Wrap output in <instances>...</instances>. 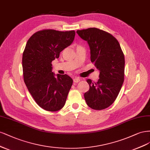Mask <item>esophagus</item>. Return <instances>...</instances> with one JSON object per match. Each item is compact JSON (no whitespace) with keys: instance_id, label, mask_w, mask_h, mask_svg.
I'll return each instance as SVG.
<instances>
[{"instance_id":"1","label":"esophagus","mask_w":150,"mask_h":150,"mask_svg":"<svg viewBox=\"0 0 150 150\" xmlns=\"http://www.w3.org/2000/svg\"><path fill=\"white\" fill-rule=\"evenodd\" d=\"M80 81V79L79 77H75V79H74V82H75V83H79Z\"/></svg>"}]
</instances>
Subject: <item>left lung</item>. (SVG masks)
Listing matches in <instances>:
<instances>
[{"mask_svg": "<svg viewBox=\"0 0 150 150\" xmlns=\"http://www.w3.org/2000/svg\"><path fill=\"white\" fill-rule=\"evenodd\" d=\"M76 33L87 41L91 62L100 70L97 81L86 80L90 86L84 94L86 104L93 110L105 109L117 98L124 81L123 52L117 38L107 32L88 28L77 30Z\"/></svg>", "mask_w": 150, "mask_h": 150, "instance_id": "8db88e82", "label": "left lung"}]
</instances>
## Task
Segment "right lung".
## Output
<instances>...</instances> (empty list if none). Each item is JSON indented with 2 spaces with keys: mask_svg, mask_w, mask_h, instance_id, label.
<instances>
[{
  "mask_svg": "<svg viewBox=\"0 0 150 150\" xmlns=\"http://www.w3.org/2000/svg\"><path fill=\"white\" fill-rule=\"evenodd\" d=\"M74 30L44 29L28 40L22 56L23 80L32 97L42 108L57 112L64 107L73 80L67 74L55 77L51 62L71 45Z\"/></svg>",
  "mask_w": 150,
  "mask_h": 150,
  "instance_id": "right-lung-1",
  "label": "right lung"
}]
</instances>
